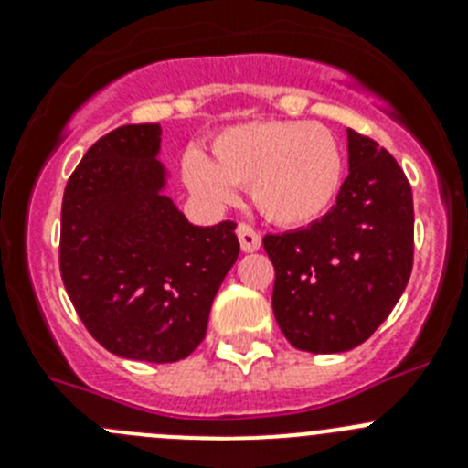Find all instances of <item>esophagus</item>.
Segmentation results:
<instances>
[{"label":"esophagus","mask_w":468,"mask_h":468,"mask_svg":"<svg viewBox=\"0 0 468 468\" xmlns=\"http://www.w3.org/2000/svg\"><path fill=\"white\" fill-rule=\"evenodd\" d=\"M237 237H239V243H241V250L243 253H255L260 248V234L253 229L250 225H246V222H241V225L237 227Z\"/></svg>","instance_id":"obj_1"}]
</instances>
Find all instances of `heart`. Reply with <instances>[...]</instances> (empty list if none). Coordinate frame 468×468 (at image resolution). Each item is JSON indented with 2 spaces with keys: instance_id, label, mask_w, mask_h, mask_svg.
<instances>
[{
  "instance_id": "b5f03b06",
  "label": "heart",
  "mask_w": 468,
  "mask_h": 468,
  "mask_svg": "<svg viewBox=\"0 0 468 468\" xmlns=\"http://www.w3.org/2000/svg\"><path fill=\"white\" fill-rule=\"evenodd\" d=\"M183 180L206 206L222 208L250 189L255 208L281 227H302L330 210L345 180V154L314 122H253L215 135L210 159L189 152Z\"/></svg>"
}]
</instances>
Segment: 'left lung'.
<instances>
[{
  "label": "left lung",
  "mask_w": 468,
  "mask_h": 468,
  "mask_svg": "<svg viewBox=\"0 0 468 468\" xmlns=\"http://www.w3.org/2000/svg\"><path fill=\"white\" fill-rule=\"evenodd\" d=\"M349 176L333 208L302 229L267 234L271 307L285 340L312 354L366 342L412 271L415 210L403 168L373 138L346 128Z\"/></svg>",
  "instance_id": "left-lung-1"
}]
</instances>
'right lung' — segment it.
Wrapping results in <instances>:
<instances>
[{"label": "right lung", "mask_w": 468, "mask_h": 468, "mask_svg": "<svg viewBox=\"0 0 468 468\" xmlns=\"http://www.w3.org/2000/svg\"><path fill=\"white\" fill-rule=\"evenodd\" d=\"M159 150V123H128L86 152L65 187L60 274L107 351L176 363L206 337L239 239L231 220L197 227L180 213Z\"/></svg>", "instance_id": "obj_1"}]
</instances>
